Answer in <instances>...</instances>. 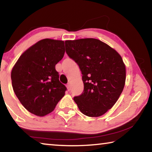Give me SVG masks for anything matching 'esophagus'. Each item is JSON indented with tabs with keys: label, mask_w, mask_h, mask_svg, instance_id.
I'll use <instances>...</instances> for the list:
<instances>
[{
	"label": "esophagus",
	"mask_w": 152,
	"mask_h": 152,
	"mask_svg": "<svg viewBox=\"0 0 152 152\" xmlns=\"http://www.w3.org/2000/svg\"><path fill=\"white\" fill-rule=\"evenodd\" d=\"M66 87H67V89H68V91H70V84H68L66 85Z\"/></svg>",
	"instance_id": "1"
}]
</instances>
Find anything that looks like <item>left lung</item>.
<instances>
[{
	"label": "left lung",
	"mask_w": 152,
	"mask_h": 152,
	"mask_svg": "<svg viewBox=\"0 0 152 152\" xmlns=\"http://www.w3.org/2000/svg\"><path fill=\"white\" fill-rule=\"evenodd\" d=\"M65 43L67 54L78 64L84 83L83 92L74 101L86 116H101L116 103L124 88L126 69L121 56L94 38Z\"/></svg>",
	"instance_id": "1"
}]
</instances>
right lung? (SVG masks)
I'll return each instance as SVG.
<instances>
[{"label": "right lung", "mask_w": 152, "mask_h": 152, "mask_svg": "<svg viewBox=\"0 0 152 152\" xmlns=\"http://www.w3.org/2000/svg\"><path fill=\"white\" fill-rule=\"evenodd\" d=\"M65 53L64 42L44 39L24 51L12 69L13 91L28 111L43 117L53 111L65 95L56 65Z\"/></svg>", "instance_id": "add662e5"}]
</instances>
